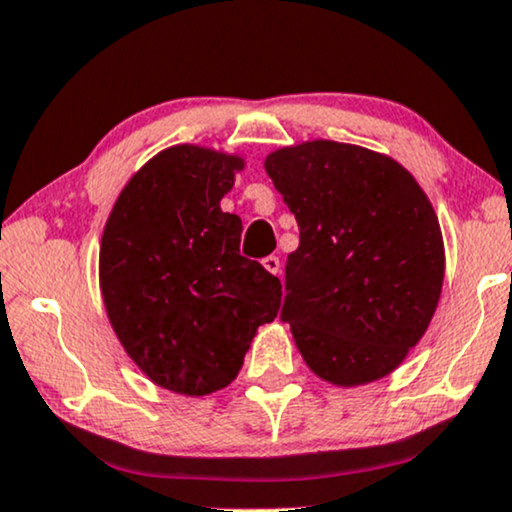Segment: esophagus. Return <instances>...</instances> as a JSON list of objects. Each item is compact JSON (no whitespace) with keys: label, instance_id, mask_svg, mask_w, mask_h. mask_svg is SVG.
Returning <instances> with one entry per match:
<instances>
[{"label":"esophagus","instance_id":"34e87169","mask_svg":"<svg viewBox=\"0 0 512 512\" xmlns=\"http://www.w3.org/2000/svg\"><path fill=\"white\" fill-rule=\"evenodd\" d=\"M262 264H264V269H267L269 274H279V272H281V260H279V257H276V255L264 257Z\"/></svg>","mask_w":512,"mask_h":512}]
</instances>
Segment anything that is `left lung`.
<instances>
[{"instance_id":"obj_1","label":"left lung","mask_w":512,"mask_h":512,"mask_svg":"<svg viewBox=\"0 0 512 512\" xmlns=\"http://www.w3.org/2000/svg\"><path fill=\"white\" fill-rule=\"evenodd\" d=\"M264 169L298 221L281 319L307 367L336 386L386 377L439 303L432 202L391 157L334 140L281 147Z\"/></svg>"}]
</instances>
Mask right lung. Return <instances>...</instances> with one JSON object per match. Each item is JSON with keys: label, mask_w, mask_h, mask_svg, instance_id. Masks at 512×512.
I'll return each instance as SVG.
<instances>
[{"label": "right lung", "mask_w": 512, "mask_h": 512, "mask_svg": "<svg viewBox=\"0 0 512 512\" xmlns=\"http://www.w3.org/2000/svg\"><path fill=\"white\" fill-rule=\"evenodd\" d=\"M243 159L176 145L135 174L109 214L100 288L121 346L162 389L207 396L243 367L281 281L240 255V217L221 212Z\"/></svg>", "instance_id": "right-lung-1"}]
</instances>
